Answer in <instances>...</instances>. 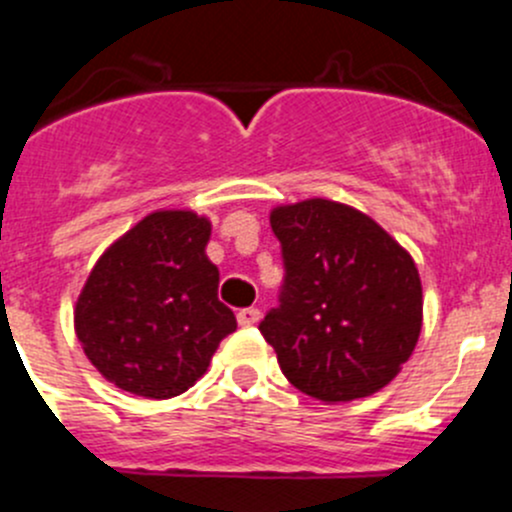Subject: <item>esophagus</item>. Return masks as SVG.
Segmentation results:
<instances>
[{
    "instance_id": "34e87169",
    "label": "esophagus",
    "mask_w": 512,
    "mask_h": 512,
    "mask_svg": "<svg viewBox=\"0 0 512 512\" xmlns=\"http://www.w3.org/2000/svg\"><path fill=\"white\" fill-rule=\"evenodd\" d=\"M257 322H260V309L257 307H247L237 312V324H240V327H252V324Z\"/></svg>"
}]
</instances>
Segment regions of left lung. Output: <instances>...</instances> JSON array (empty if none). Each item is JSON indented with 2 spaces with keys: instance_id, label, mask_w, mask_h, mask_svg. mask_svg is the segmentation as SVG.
I'll list each match as a JSON object with an SVG mask.
<instances>
[{
  "instance_id": "obj_1",
  "label": "left lung",
  "mask_w": 512,
  "mask_h": 512,
  "mask_svg": "<svg viewBox=\"0 0 512 512\" xmlns=\"http://www.w3.org/2000/svg\"><path fill=\"white\" fill-rule=\"evenodd\" d=\"M280 307L260 322L282 374L324 404L384 389L414 354L423 324L416 262L379 223L327 198L277 205Z\"/></svg>"
}]
</instances>
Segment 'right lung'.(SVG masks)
I'll use <instances>...</instances> for the list:
<instances>
[{"mask_svg":"<svg viewBox=\"0 0 512 512\" xmlns=\"http://www.w3.org/2000/svg\"><path fill=\"white\" fill-rule=\"evenodd\" d=\"M210 230L193 210H156L98 257L76 299L74 329L118 389L146 399L183 394L237 329L205 255Z\"/></svg>","mask_w":512,"mask_h":512,"instance_id":"obj_1","label":"right lung"}]
</instances>
